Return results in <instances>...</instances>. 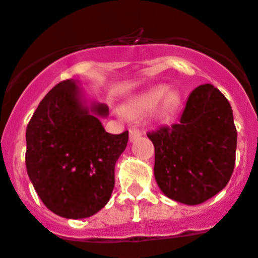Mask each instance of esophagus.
Segmentation results:
<instances>
[{
    "label": "esophagus",
    "mask_w": 258,
    "mask_h": 258,
    "mask_svg": "<svg viewBox=\"0 0 258 258\" xmlns=\"http://www.w3.org/2000/svg\"><path fill=\"white\" fill-rule=\"evenodd\" d=\"M141 134H142V132H141L140 129H137V127H132L131 131H129V140L133 142V141H136L137 138H140Z\"/></svg>",
    "instance_id": "obj_1"
}]
</instances>
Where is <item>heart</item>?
I'll return each mask as SVG.
<instances>
[{
	"mask_svg": "<svg viewBox=\"0 0 258 258\" xmlns=\"http://www.w3.org/2000/svg\"><path fill=\"white\" fill-rule=\"evenodd\" d=\"M163 95V88L155 89L151 93L138 98L137 101H134L133 103L129 104V107H127V112L131 113V115H141V113L143 112H147V111L152 109L157 103H159V101H160Z\"/></svg>",
	"mask_w": 258,
	"mask_h": 258,
	"instance_id": "1",
	"label": "heart"
}]
</instances>
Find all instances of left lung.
<instances>
[{
	"mask_svg": "<svg viewBox=\"0 0 258 258\" xmlns=\"http://www.w3.org/2000/svg\"><path fill=\"white\" fill-rule=\"evenodd\" d=\"M147 137L155 147V178L170 199L197 206L229 183L238 133L229 101L212 84L191 93L177 124Z\"/></svg>",
	"mask_w": 258,
	"mask_h": 258,
	"instance_id": "1",
	"label": "left lung"
}]
</instances>
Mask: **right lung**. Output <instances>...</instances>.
Here are the masks:
<instances>
[{"instance_id": "obj_1", "label": "right lung", "mask_w": 258, "mask_h": 258, "mask_svg": "<svg viewBox=\"0 0 258 258\" xmlns=\"http://www.w3.org/2000/svg\"><path fill=\"white\" fill-rule=\"evenodd\" d=\"M107 113L104 104L84 106L76 84L64 80L29 120L27 172L42 203L58 216L90 217L108 203L129 133H107L97 117Z\"/></svg>"}]
</instances>
